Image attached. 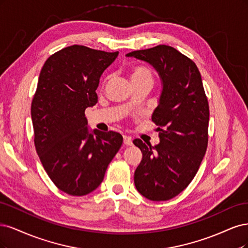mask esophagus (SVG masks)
Wrapping results in <instances>:
<instances>
[{
	"instance_id": "34e87169",
	"label": "esophagus",
	"mask_w": 248,
	"mask_h": 248,
	"mask_svg": "<svg viewBox=\"0 0 248 248\" xmlns=\"http://www.w3.org/2000/svg\"><path fill=\"white\" fill-rule=\"evenodd\" d=\"M124 145H132L133 144V140L129 136H124Z\"/></svg>"
}]
</instances>
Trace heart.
Segmentation results:
<instances>
[{
    "label": "heart",
    "mask_w": 248,
    "mask_h": 248,
    "mask_svg": "<svg viewBox=\"0 0 248 248\" xmlns=\"http://www.w3.org/2000/svg\"><path fill=\"white\" fill-rule=\"evenodd\" d=\"M131 79L132 82L138 81H150L153 82L154 75L150 69L144 66H136L132 69L131 72Z\"/></svg>",
    "instance_id": "obj_1"
}]
</instances>
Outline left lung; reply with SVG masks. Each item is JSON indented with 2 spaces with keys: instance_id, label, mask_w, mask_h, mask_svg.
Wrapping results in <instances>:
<instances>
[{
  "instance_id": "left-lung-1",
  "label": "left lung",
  "mask_w": 248,
  "mask_h": 248,
  "mask_svg": "<svg viewBox=\"0 0 248 248\" xmlns=\"http://www.w3.org/2000/svg\"><path fill=\"white\" fill-rule=\"evenodd\" d=\"M126 57L153 66L162 80L158 105L151 116L159 143L135 139L142 159L134 174L135 186L151 201L179 195L194 179L208 144L209 105L196 63L168 45L136 50Z\"/></svg>"
}]
</instances>
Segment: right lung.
<instances>
[{"label": "right lung", "mask_w": 248, "mask_h": 248, "mask_svg": "<svg viewBox=\"0 0 248 248\" xmlns=\"http://www.w3.org/2000/svg\"><path fill=\"white\" fill-rule=\"evenodd\" d=\"M82 45L53 53L40 72L31 114L34 142L46 173L63 193L97 188L123 144V136L87 129L84 111L98 102L100 77L117 58Z\"/></svg>", "instance_id": "obj_1"}]
</instances>
